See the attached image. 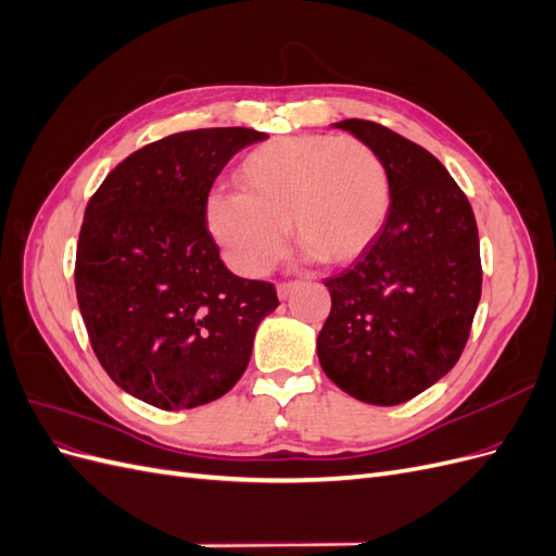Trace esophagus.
<instances>
[{
  "label": "esophagus",
  "instance_id": "obj_1",
  "mask_svg": "<svg viewBox=\"0 0 556 556\" xmlns=\"http://www.w3.org/2000/svg\"><path fill=\"white\" fill-rule=\"evenodd\" d=\"M294 290H296V282H280L278 285V299L285 301Z\"/></svg>",
  "mask_w": 556,
  "mask_h": 556
}]
</instances>
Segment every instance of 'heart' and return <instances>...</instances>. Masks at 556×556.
<instances>
[{
	"label": "heart",
	"mask_w": 556,
	"mask_h": 556,
	"mask_svg": "<svg viewBox=\"0 0 556 556\" xmlns=\"http://www.w3.org/2000/svg\"><path fill=\"white\" fill-rule=\"evenodd\" d=\"M241 192L206 199V227L227 264L262 276L292 237L304 257L357 260L390 211V178L376 150L352 137L301 134L268 141L239 164Z\"/></svg>",
	"instance_id": "obj_1"
}]
</instances>
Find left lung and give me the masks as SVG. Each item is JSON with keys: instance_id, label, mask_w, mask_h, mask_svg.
<instances>
[{"instance_id": "obj_1", "label": "left lung", "mask_w": 556, "mask_h": 556, "mask_svg": "<svg viewBox=\"0 0 556 556\" xmlns=\"http://www.w3.org/2000/svg\"><path fill=\"white\" fill-rule=\"evenodd\" d=\"M333 127L376 150L390 178V211L355 266L325 280L331 313L317 359L345 394L396 406L462 357L482 290L476 215L422 146L357 117Z\"/></svg>"}]
</instances>
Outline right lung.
<instances>
[{"mask_svg":"<svg viewBox=\"0 0 556 556\" xmlns=\"http://www.w3.org/2000/svg\"><path fill=\"white\" fill-rule=\"evenodd\" d=\"M248 127L172 134L143 146L99 185L76 248V296L111 380L162 410L220 399L243 376L276 288L233 276L206 229L213 180Z\"/></svg>","mask_w":556,"mask_h":556,"instance_id":"add662e5","label":"right lung"}]
</instances>
